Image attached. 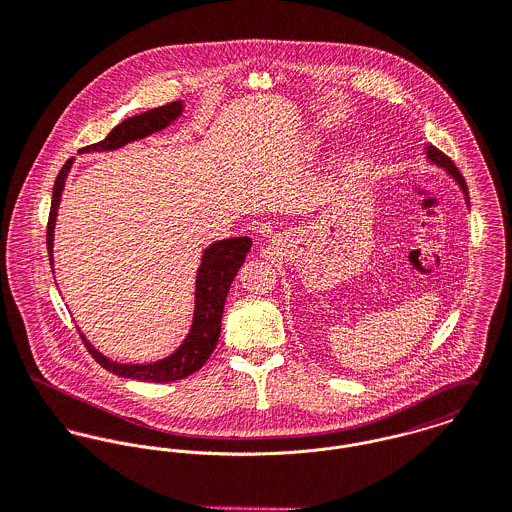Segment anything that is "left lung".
<instances>
[{
    "label": "left lung",
    "mask_w": 512,
    "mask_h": 512,
    "mask_svg": "<svg viewBox=\"0 0 512 512\" xmlns=\"http://www.w3.org/2000/svg\"><path fill=\"white\" fill-rule=\"evenodd\" d=\"M426 159H428V163H432V165H436V167H440V169H444V171L448 172L452 178L455 180V184L461 188V192H463V198H465V204L469 206V194H467V184H465V180H463V176H461V172L457 171V167H455L454 163L450 161V157H446L442 151H438L434 145H426Z\"/></svg>",
    "instance_id": "8db88e82"
}]
</instances>
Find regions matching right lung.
Returning <instances> with one entry per match:
<instances>
[{"label": "right lung", "instance_id": "obj_1", "mask_svg": "<svg viewBox=\"0 0 512 512\" xmlns=\"http://www.w3.org/2000/svg\"><path fill=\"white\" fill-rule=\"evenodd\" d=\"M182 112H184V102H172L163 108H155L145 114L127 117L110 131V135L104 141L88 145L80 149V153H104V151L121 149L127 143L145 139L153 133L167 129L182 115ZM72 165H74V159H68L64 163L53 188V202H51V214H49V226H47V247H49V261H51L53 273H55L53 247H55L58 206L62 200L66 176L72 169ZM251 245H253L251 237H229L222 241H214L202 251V261L196 271V283H194V314H192L190 330L182 343L165 359H159L153 363H117L114 359L102 355L90 341L86 340V336L78 328L86 349L104 369L125 379L171 383L196 373L216 349V343L222 332V314H224L229 286L233 283L241 265L245 263V257Z\"/></svg>", "mask_w": 512, "mask_h": 512}]
</instances>
